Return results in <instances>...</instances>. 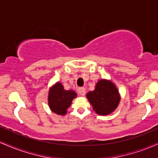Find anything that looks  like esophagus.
Returning a JSON list of instances; mask_svg holds the SVG:
<instances>
[{"label":"esophagus","instance_id":"esophagus-1","mask_svg":"<svg viewBox=\"0 0 158 158\" xmlns=\"http://www.w3.org/2000/svg\"><path fill=\"white\" fill-rule=\"evenodd\" d=\"M78 93L79 94V95L80 96H84L85 94V88H79V89H78Z\"/></svg>","mask_w":158,"mask_h":158}]
</instances>
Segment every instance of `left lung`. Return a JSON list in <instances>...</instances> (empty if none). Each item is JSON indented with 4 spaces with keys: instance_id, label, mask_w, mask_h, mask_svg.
<instances>
[{
    "instance_id": "1",
    "label": "left lung",
    "mask_w": 158,
    "mask_h": 158,
    "mask_svg": "<svg viewBox=\"0 0 158 158\" xmlns=\"http://www.w3.org/2000/svg\"><path fill=\"white\" fill-rule=\"evenodd\" d=\"M94 110L99 115H108L118 106L120 97L118 90L111 81L101 79L95 90L86 95Z\"/></svg>"
}]
</instances>
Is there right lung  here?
<instances>
[{
  "instance_id": "obj_1",
  "label": "right lung",
  "mask_w": 158,
  "mask_h": 158,
  "mask_svg": "<svg viewBox=\"0 0 158 158\" xmlns=\"http://www.w3.org/2000/svg\"><path fill=\"white\" fill-rule=\"evenodd\" d=\"M76 97L77 93L74 90H64L63 85L60 82H57L49 90V106L54 113L59 115H65L67 109Z\"/></svg>"
}]
</instances>
